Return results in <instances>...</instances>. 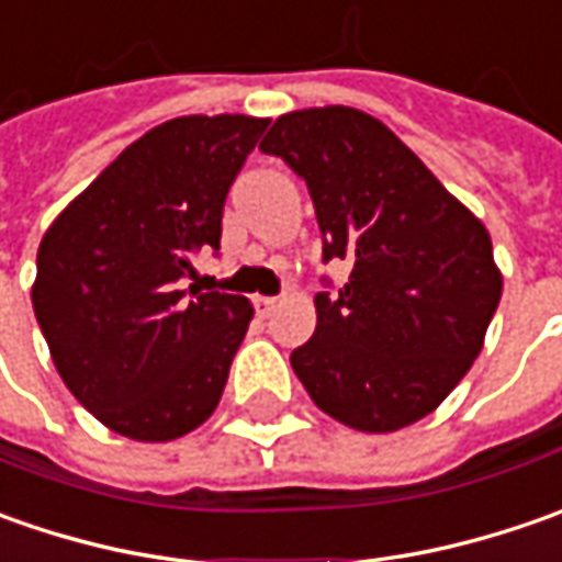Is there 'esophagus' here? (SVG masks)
Listing matches in <instances>:
<instances>
[{
	"label": "esophagus",
	"mask_w": 562,
	"mask_h": 562,
	"mask_svg": "<svg viewBox=\"0 0 562 562\" xmlns=\"http://www.w3.org/2000/svg\"><path fill=\"white\" fill-rule=\"evenodd\" d=\"M252 306H256V315L269 318V315L274 313V306H278V300H274V296H256V300H252Z\"/></svg>",
	"instance_id": "1"
}]
</instances>
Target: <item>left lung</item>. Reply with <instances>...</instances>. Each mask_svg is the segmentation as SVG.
<instances>
[{"label": "left lung", "instance_id": "obj_1", "mask_svg": "<svg viewBox=\"0 0 562 562\" xmlns=\"http://www.w3.org/2000/svg\"><path fill=\"white\" fill-rule=\"evenodd\" d=\"M259 149L310 187L322 259L350 266L340 291L315 293V335L291 353L293 372L357 431L419 422L469 372L497 313L504 281L485 225L359 109L281 115Z\"/></svg>", "mask_w": 562, "mask_h": 562}]
</instances>
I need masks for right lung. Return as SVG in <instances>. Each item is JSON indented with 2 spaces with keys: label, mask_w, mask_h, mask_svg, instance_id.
Here are the masks:
<instances>
[{
  "label": "right lung",
  "mask_w": 562,
  "mask_h": 562,
  "mask_svg": "<svg viewBox=\"0 0 562 562\" xmlns=\"http://www.w3.org/2000/svg\"><path fill=\"white\" fill-rule=\"evenodd\" d=\"M269 119L187 115L131 143L43 234L33 313L55 369L102 425L175 441L225 391L252 306L187 288L218 249L227 190Z\"/></svg>",
  "instance_id": "1"
}]
</instances>
